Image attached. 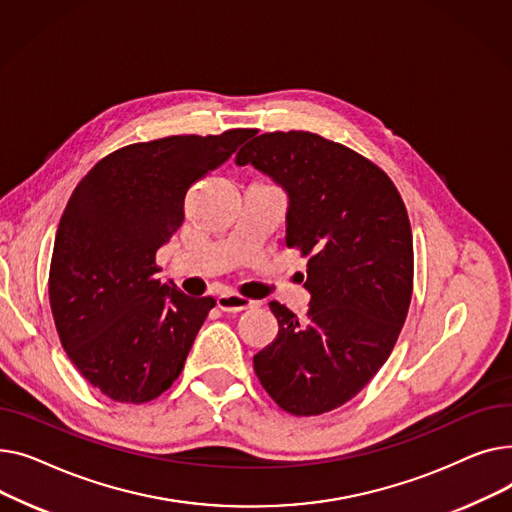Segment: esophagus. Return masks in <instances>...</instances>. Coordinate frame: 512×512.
<instances>
[{
  "label": "esophagus",
  "instance_id": "1",
  "mask_svg": "<svg viewBox=\"0 0 512 512\" xmlns=\"http://www.w3.org/2000/svg\"><path fill=\"white\" fill-rule=\"evenodd\" d=\"M253 305H255V301L240 297V294H236V292H226V294H220V297H218V307L222 311H245Z\"/></svg>",
  "mask_w": 512,
  "mask_h": 512
}]
</instances>
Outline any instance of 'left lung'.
I'll list each match as a JSON object with an SVG mask.
<instances>
[{"mask_svg": "<svg viewBox=\"0 0 512 512\" xmlns=\"http://www.w3.org/2000/svg\"><path fill=\"white\" fill-rule=\"evenodd\" d=\"M288 195L286 245L307 257L311 305L270 303L278 336L253 357L261 386L297 417L342 407L390 357L413 294L409 213L384 170L305 130L265 132L236 155Z\"/></svg>", "mask_w": 512, "mask_h": 512, "instance_id": "left-lung-1", "label": "left lung"}]
</instances>
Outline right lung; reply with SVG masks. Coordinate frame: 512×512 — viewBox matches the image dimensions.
I'll use <instances>...</instances> for the list:
<instances>
[{
  "label": "right lung",
  "instance_id": "add662e5",
  "mask_svg": "<svg viewBox=\"0 0 512 512\" xmlns=\"http://www.w3.org/2000/svg\"><path fill=\"white\" fill-rule=\"evenodd\" d=\"M253 134L126 145L74 188L53 242L49 305L68 359L107 398L141 405L180 375L215 299L161 284L155 253L182 226L188 188Z\"/></svg>",
  "mask_w": 512,
  "mask_h": 512
}]
</instances>
